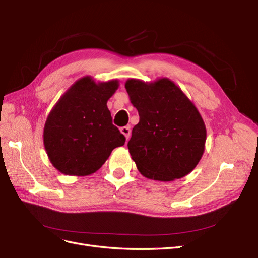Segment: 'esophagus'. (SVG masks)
<instances>
[{
    "mask_svg": "<svg viewBox=\"0 0 258 258\" xmlns=\"http://www.w3.org/2000/svg\"><path fill=\"white\" fill-rule=\"evenodd\" d=\"M120 132L122 133V134L124 135V137H125L126 139L130 138V135H131V127L130 126H123V127H121Z\"/></svg>",
    "mask_w": 258,
    "mask_h": 258,
    "instance_id": "1",
    "label": "esophagus"
}]
</instances>
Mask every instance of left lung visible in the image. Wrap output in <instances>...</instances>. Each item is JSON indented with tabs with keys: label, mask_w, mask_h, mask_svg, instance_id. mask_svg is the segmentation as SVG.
Returning a JSON list of instances; mask_svg holds the SVG:
<instances>
[{
	"label": "left lung",
	"mask_w": 258,
	"mask_h": 258,
	"mask_svg": "<svg viewBox=\"0 0 258 258\" xmlns=\"http://www.w3.org/2000/svg\"><path fill=\"white\" fill-rule=\"evenodd\" d=\"M125 89L140 117L127 144L139 172L160 182L189 174L201 160L206 141L205 123L194 102L167 78L128 79Z\"/></svg>",
	"instance_id": "8db88e82"
}]
</instances>
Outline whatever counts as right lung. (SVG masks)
I'll return each instance as SVG.
<instances>
[{"label":"right lung","mask_w":258,"mask_h":258,"mask_svg":"<svg viewBox=\"0 0 258 258\" xmlns=\"http://www.w3.org/2000/svg\"><path fill=\"white\" fill-rule=\"evenodd\" d=\"M119 88L118 80L95 82L87 75L67 90L46 118L44 149L53 167L73 176L90 175L104 165L111 151L125 142L112 124L107 101Z\"/></svg>","instance_id":"right-lung-1"}]
</instances>
